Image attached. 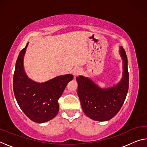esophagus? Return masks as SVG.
I'll return each instance as SVG.
<instances>
[{
    "label": "esophagus",
    "mask_w": 147,
    "mask_h": 147,
    "mask_svg": "<svg viewBox=\"0 0 147 147\" xmlns=\"http://www.w3.org/2000/svg\"><path fill=\"white\" fill-rule=\"evenodd\" d=\"M81 73H82L81 69H76L74 71V77H76V76L79 75V74H80Z\"/></svg>",
    "instance_id": "obj_1"
}]
</instances>
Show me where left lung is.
<instances>
[{"label": "left lung", "mask_w": 147, "mask_h": 147, "mask_svg": "<svg viewBox=\"0 0 147 147\" xmlns=\"http://www.w3.org/2000/svg\"><path fill=\"white\" fill-rule=\"evenodd\" d=\"M121 49L123 59V77L117 86L101 89L88 78L82 76L76 78L82 108L86 115L93 120L106 121L113 118L125 100L129 86L128 59L123 47Z\"/></svg>", "instance_id": "obj_1"}]
</instances>
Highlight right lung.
Returning a JSON list of instances; mask_svg holds the SVG:
<instances>
[{
  "instance_id": "obj_1",
  "label": "right lung",
  "mask_w": 147,
  "mask_h": 147,
  "mask_svg": "<svg viewBox=\"0 0 147 147\" xmlns=\"http://www.w3.org/2000/svg\"><path fill=\"white\" fill-rule=\"evenodd\" d=\"M28 45L21 50L16 61L13 74V93L17 103L32 121L45 123L53 119L59 111L58 99L73 76L68 74L38 84L26 76L23 69V58Z\"/></svg>"
}]
</instances>
